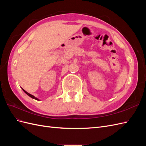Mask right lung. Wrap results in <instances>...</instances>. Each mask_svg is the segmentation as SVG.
<instances>
[{"label":"right lung","mask_w":146,"mask_h":146,"mask_svg":"<svg viewBox=\"0 0 146 146\" xmlns=\"http://www.w3.org/2000/svg\"><path fill=\"white\" fill-rule=\"evenodd\" d=\"M23 90L25 92V93L26 94H27L29 96H30V98H33V99H36V100H38V99L36 98H35V96H33V95H32V94H29V93H28V92H27V91H25L24 89H23Z\"/></svg>","instance_id":"add662e5"}]
</instances>
